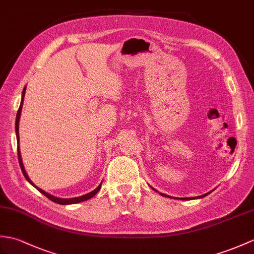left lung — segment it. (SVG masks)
<instances>
[{
    "mask_svg": "<svg viewBox=\"0 0 254 254\" xmlns=\"http://www.w3.org/2000/svg\"><path fill=\"white\" fill-rule=\"evenodd\" d=\"M210 192H208V193H204V194H202V196H199L198 198H200V197H205V196H207V194H209ZM182 199H192V198H182Z\"/></svg>",
    "mask_w": 254,
    "mask_h": 254,
    "instance_id": "1",
    "label": "left lung"
}]
</instances>
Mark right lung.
Listing matches in <instances>:
<instances>
[{
    "instance_id": "add662e5",
    "label": "right lung",
    "mask_w": 254,
    "mask_h": 254,
    "mask_svg": "<svg viewBox=\"0 0 254 254\" xmlns=\"http://www.w3.org/2000/svg\"><path fill=\"white\" fill-rule=\"evenodd\" d=\"M25 92H26V87L23 88L22 91V97H21V103H20V106H19V109H18V113H17V117H16V125H15V127H16V136H17V141H18L19 144V133H18V129H19V119H20V115H21V110H22V103H23V97H25ZM17 152H18V160H19V164H20V168H21V171L23 175H25V178L27 179V181L30 183L31 185L34 186L33 183L30 181V179H29V176L27 175L26 173V170L25 168H23V164H22V161H21V156H20V150H19V145L17 146ZM37 190L42 192L44 196H46L47 198H49L50 200H52V201H54L56 203H60V204H73V203H78V202H82V201H85V200L90 199L92 197L95 196V194L99 191L100 187H102V183H100V185L96 188V190H94L93 191L88 192L86 194H83V196H80V197H76V198H69V199H62V198H56L54 196H52V194L45 192L44 190H41V188H38L37 186H34Z\"/></svg>"
}]
</instances>
